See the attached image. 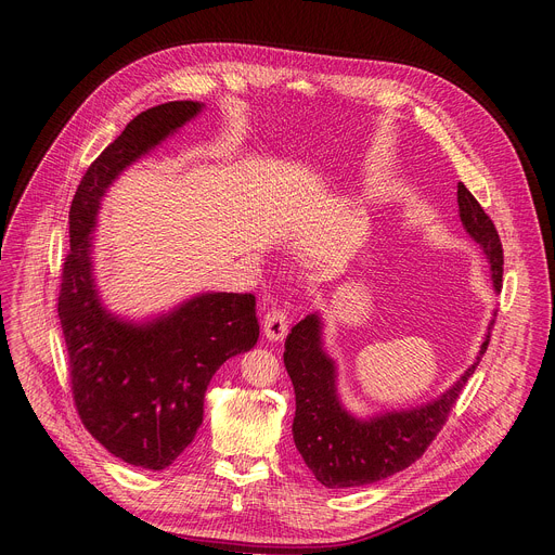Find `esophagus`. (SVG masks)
<instances>
[{"mask_svg":"<svg viewBox=\"0 0 555 555\" xmlns=\"http://www.w3.org/2000/svg\"><path fill=\"white\" fill-rule=\"evenodd\" d=\"M287 330H289V319H287L285 309L272 307L266 313V319H263V334H266V338L272 340V343H279V340H283L287 336Z\"/></svg>","mask_w":555,"mask_h":555,"instance_id":"obj_1","label":"esophagus"}]
</instances>
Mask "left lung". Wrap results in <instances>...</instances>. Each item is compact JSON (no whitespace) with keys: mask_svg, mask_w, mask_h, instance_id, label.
<instances>
[{"mask_svg":"<svg viewBox=\"0 0 555 555\" xmlns=\"http://www.w3.org/2000/svg\"><path fill=\"white\" fill-rule=\"evenodd\" d=\"M456 202L465 232L490 261L494 292H501L503 246L499 232L481 204L461 182L456 186ZM492 325L494 321L488 327L477 360L437 400L360 420L338 398V369L325 351L321 313L305 315L285 340L283 362L296 395L294 443L315 481L332 490L358 488L382 481L415 463L446 424L467 377L479 366L490 345Z\"/></svg>","mask_w":555,"mask_h":555,"instance_id":"8db88e82","label":"left lung"}]
</instances>
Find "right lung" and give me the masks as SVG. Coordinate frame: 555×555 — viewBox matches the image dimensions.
Masks as SVG:
<instances>
[{
    "instance_id": "add662e5",
    "label": "right lung",
    "mask_w": 555,
    "mask_h": 555,
    "mask_svg": "<svg viewBox=\"0 0 555 555\" xmlns=\"http://www.w3.org/2000/svg\"><path fill=\"white\" fill-rule=\"evenodd\" d=\"M202 109L171 101L135 116L92 163L69 206L59 319L74 404L99 443L144 469L169 467L191 446L215 371L259 338L253 294L204 292L140 323L120 319L99 296L92 234L107 189Z\"/></svg>"
}]
</instances>
